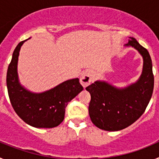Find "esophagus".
Here are the masks:
<instances>
[{
	"label": "esophagus",
	"mask_w": 159,
	"mask_h": 159,
	"mask_svg": "<svg viewBox=\"0 0 159 159\" xmlns=\"http://www.w3.org/2000/svg\"><path fill=\"white\" fill-rule=\"evenodd\" d=\"M80 84L84 88H86L91 84L92 81V72L91 70L86 69L81 73L80 75Z\"/></svg>",
	"instance_id": "esophagus-1"
}]
</instances>
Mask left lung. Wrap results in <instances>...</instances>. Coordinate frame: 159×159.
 Masks as SVG:
<instances>
[{"instance_id": "1", "label": "left lung", "mask_w": 159, "mask_h": 159, "mask_svg": "<svg viewBox=\"0 0 159 159\" xmlns=\"http://www.w3.org/2000/svg\"><path fill=\"white\" fill-rule=\"evenodd\" d=\"M126 46L134 48L143 58V72L134 84L118 88L105 81H95L87 87L91 94L88 111L92 123L107 131L129 127L144 113L152 96L154 75L151 56L133 37Z\"/></svg>"}]
</instances>
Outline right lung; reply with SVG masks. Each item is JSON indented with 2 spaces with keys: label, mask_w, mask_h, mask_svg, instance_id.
Here are the masks:
<instances>
[{
  "label": "right lung",
  "mask_w": 159,
  "mask_h": 159,
  "mask_svg": "<svg viewBox=\"0 0 159 159\" xmlns=\"http://www.w3.org/2000/svg\"><path fill=\"white\" fill-rule=\"evenodd\" d=\"M20 42L12 53L7 71L6 84L11 104L20 119L36 128H52L62 123L67 103L84 88L78 78L64 81L42 93H33L20 85L17 74Z\"/></svg>",
  "instance_id": "1"
}]
</instances>
